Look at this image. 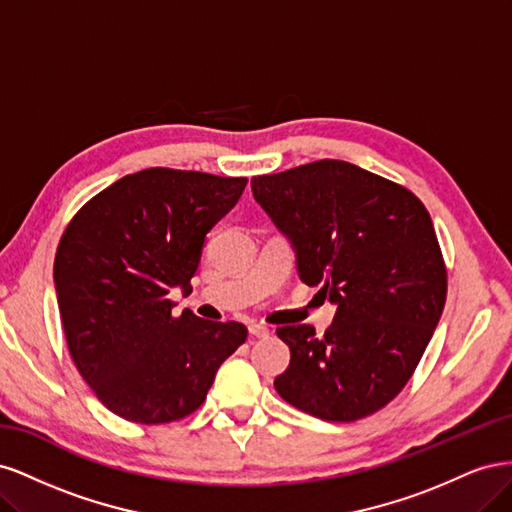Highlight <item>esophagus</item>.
<instances>
[{"label":"esophagus","mask_w":512,"mask_h":512,"mask_svg":"<svg viewBox=\"0 0 512 512\" xmlns=\"http://www.w3.org/2000/svg\"><path fill=\"white\" fill-rule=\"evenodd\" d=\"M250 335L256 337V339H265V337L271 335V331H269V327H265V324H252Z\"/></svg>","instance_id":"34e87169"}]
</instances>
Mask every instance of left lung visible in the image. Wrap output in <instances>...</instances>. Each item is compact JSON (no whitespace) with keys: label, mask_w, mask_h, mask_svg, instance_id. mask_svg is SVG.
I'll return each mask as SVG.
<instances>
[{"label":"left lung","mask_w":512,"mask_h":512,"mask_svg":"<svg viewBox=\"0 0 512 512\" xmlns=\"http://www.w3.org/2000/svg\"><path fill=\"white\" fill-rule=\"evenodd\" d=\"M252 192L290 237L301 280L337 305L324 335L312 324L277 329L290 365L275 391L322 421L382 410L412 378L446 303L429 211L404 185L342 160L258 175Z\"/></svg>","instance_id":"1"}]
</instances>
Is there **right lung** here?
<instances>
[{"label":"right lung","mask_w":512,"mask_h":512,"mask_svg":"<svg viewBox=\"0 0 512 512\" xmlns=\"http://www.w3.org/2000/svg\"><path fill=\"white\" fill-rule=\"evenodd\" d=\"M245 177L145 168L76 211L55 254V288L72 361L113 414L141 425L196 412L241 322H209L170 290H192L207 232L237 205Z\"/></svg>","instance_id":"right-lung-1"}]
</instances>
